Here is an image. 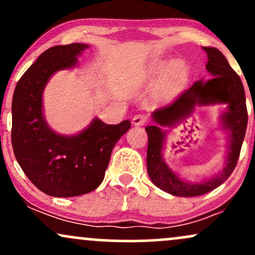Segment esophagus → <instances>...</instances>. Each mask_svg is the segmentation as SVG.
Here are the masks:
<instances>
[{
  "label": "esophagus",
  "mask_w": 255,
  "mask_h": 255,
  "mask_svg": "<svg viewBox=\"0 0 255 255\" xmlns=\"http://www.w3.org/2000/svg\"><path fill=\"white\" fill-rule=\"evenodd\" d=\"M147 122V116L145 114H137L133 118V125L134 126H142Z\"/></svg>",
  "instance_id": "esophagus-1"
}]
</instances>
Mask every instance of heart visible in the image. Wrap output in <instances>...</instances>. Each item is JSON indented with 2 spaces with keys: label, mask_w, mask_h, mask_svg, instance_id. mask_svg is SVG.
I'll return each mask as SVG.
<instances>
[{
  "label": "heart",
  "mask_w": 255,
  "mask_h": 255,
  "mask_svg": "<svg viewBox=\"0 0 255 255\" xmlns=\"http://www.w3.org/2000/svg\"><path fill=\"white\" fill-rule=\"evenodd\" d=\"M162 83V90L166 95H171L187 80L188 77V66L184 62H172V61H157L151 67L150 74L152 77H159L164 74Z\"/></svg>",
  "instance_id": "b5f03b06"
}]
</instances>
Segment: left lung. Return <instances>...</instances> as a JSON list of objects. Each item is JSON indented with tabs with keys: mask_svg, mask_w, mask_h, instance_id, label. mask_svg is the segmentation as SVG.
<instances>
[{
	"mask_svg": "<svg viewBox=\"0 0 255 255\" xmlns=\"http://www.w3.org/2000/svg\"><path fill=\"white\" fill-rule=\"evenodd\" d=\"M206 69L211 75L209 80L195 81L184 90L170 104L154 110L152 119L156 125L147 126V172L151 181L158 188L176 197H198L206 194L221 186L234 171L240 157L246 129L248 113L246 105L245 89L241 79L228 63L227 58L216 48H206ZM227 103L228 111L222 117L224 127L231 131L228 158L221 174L201 184H188L180 180L165 164L161 148L165 133L160 127L171 125L194 109L195 105Z\"/></svg>",
	"mask_w": 255,
	"mask_h": 255,
	"instance_id": "8db88e82",
	"label": "left lung"
}]
</instances>
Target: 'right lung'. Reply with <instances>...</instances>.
Here are the masks:
<instances>
[{
    "label": "right lung",
    "instance_id": "obj_1",
    "mask_svg": "<svg viewBox=\"0 0 255 255\" xmlns=\"http://www.w3.org/2000/svg\"><path fill=\"white\" fill-rule=\"evenodd\" d=\"M89 45L72 43L44 51L17 81L11 102V145L22 171L51 197H78L103 182L111 151L130 128L128 120L107 125L95 119L77 135L55 133L43 118L42 95L54 73L72 68Z\"/></svg>",
    "mask_w": 255,
    "mask_h": 255
}]
</instances>
